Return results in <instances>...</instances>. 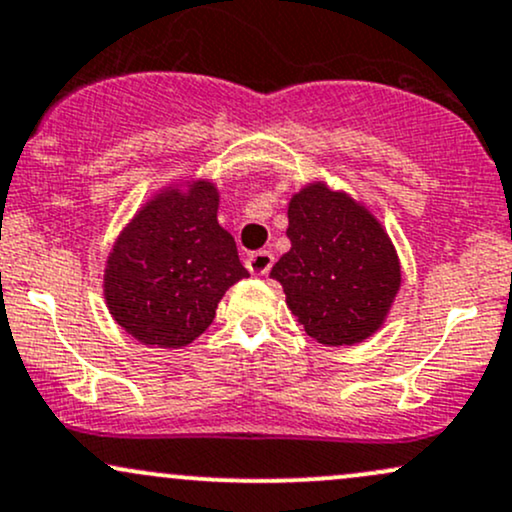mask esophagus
Instances as JSON below:
<instances>
[{
	"mask_svg": "<svg viewBox=\"0 0 512 512\" xmlns=\"http://www.w3.org/2000/svg\"><path fill=\"white\" fill-rule=\"evenodd\" d=\"M273 254L270 251H254L249 258H246V268H249V273L254 275H268V270L273 268Z\"/></svg>",
	"mask_w": 512,
	"mask_h": 512,
	"instance_id": "34e87169",
	"label": "esophagus"
}]
</instances>
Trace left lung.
<instances>
[{
    "instance_id": "1",
    "label": "left lung",
    "mask_w": 512,
    "mask_h": 512,
    "mask_svg": "<svg viewBox=\"0 0 512 512\" xmlns=\"http://www.w3.org/2000/svg\"><path fill=\"white\" fill-rule=\"evenodd\" d=\"M292 249L270 278L306 335L323 345H354L386 321L400 290V261L374 215L323 182L304 186L287 208Z\"/></svg>"
}]
</instances>
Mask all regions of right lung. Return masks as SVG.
<instances>
[{"instance_id": "add662e5", "label": "right lung", "mask_w": 512, "mask_h": 512, "mask_svg": "<svg viewBox=\"0 0 512 512\" xmlns=\"http://www.w3.org/2000/svg\"><path fill=\"white\" fill-rule=\"evenodd\" d=\"M218 189L198 179L165 189L124 227L105 268L114 321L146 345L184 347L206 330L234 282L249 275L218 222Z\"/></svg>"}]
</instances>
